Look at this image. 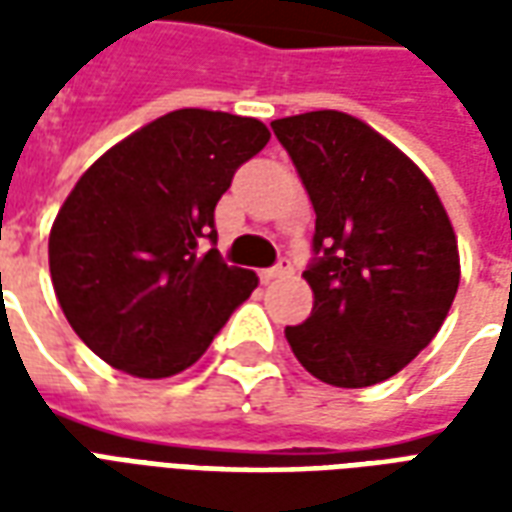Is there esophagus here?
Segmentation results:
<instances>
[{"instance_id":"34e87169","label":"esophagus","mask_w":512,"mask_h":512,"mask_svg":"<svg viewBox=\"0 0 512 512\" xmlns=\"http://www.w3.org/2000/svg\"><path fill=\"white\" fill-rule=\"evenodd\" d=\"M293 274V263H290L288 257H279L277 266H271L263 271V279H279V277H288Z\"/></svg>"}]
</instances>
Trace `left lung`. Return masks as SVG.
<instances>
[{
	"label": "left lung",
	"instance_id": "1",
	"mask_svg": "<svg viewBox=\"0 0 512 512\" xmlns=\"http://www.w3.org/2000/svg\"><path fill=\"white\" fill-rule=\"evenodd\" d=\"M315 208L304 279L312 315L288 326L293 354L323 384L386 381L436 337L461 282L458 241L422 169L334 109L271 123Z\"/></svg>",
	"mask_w": 512,
	"mask_h": 512
}]
</instances>
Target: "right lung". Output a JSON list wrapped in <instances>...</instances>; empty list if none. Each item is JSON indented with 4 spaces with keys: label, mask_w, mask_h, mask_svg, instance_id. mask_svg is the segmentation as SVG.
I'll list each match as a JSON object with an SVG mask.
<instances>
[{
    "label": "right lung",
    "mask_w": 512,
    "mask_h": 512,
    "mask_svg": "<svg viewBox=\"0 0 512 512\" xmlns=\"http://www.w3.org/2000/svg\"><path fill=\"white\" fill-rule=\"evenodd\" d=\"M268 136L255 117L178 109L106 150L73 186L49 235L51 282L106 365L175 376L257 288L255 271L219 255L213 211Z\"/></svg>",
    "instance_id": "right-lung-1"
}]
</instances>
